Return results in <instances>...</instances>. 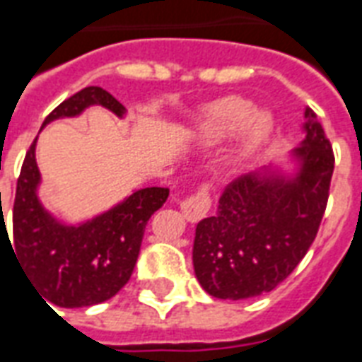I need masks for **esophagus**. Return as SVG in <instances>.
Wrapping results in <instances>:
<instances>
[{
  "label": "esophagus",
  "mask_w": 362,
  "mask_h": 362,
  "mask_svg": "<svg viewBox=\"0 0 362 362\" xmlns=\"http://www.w3.org/2000/svg\"><path fill=\"white\" fill-rule=\"evenodd\" d=\"M211 193H209V187L203 186L199 187L197 192L186 197V199L180 203V211L182 214L186 216V220L189 222H197L201 218H205L211 211Z\"/></svg>",
  "instance_id": "esophagus-1"
}]
</instances>
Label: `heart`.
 <instances>
[{
	"mask_svg": "<svg viewBox=\"0 0 362 362\" xmlns=\"http://www.w3.org/2000/svg\"><path fill=\"white\" fill-rule=\"evenodd\" d=\"M241 129L239 157L247 156L272 131V119L264 112H252V104L239 96L218 102L206 112L203 134L211 140H222Z\"/></svg>",
	"mask_w": 362,
	"mask_h": 362,
	"instance_id": "obj_1",
	"label": "heart"
}]
</instances>
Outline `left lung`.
Masks as SVG:
<instances>
[{"label": "left lung", "mask_w": 362, "mask_h": 362, "mask_svg": "<svg viewBox=\"0 0 362 362\" xmlns=\"http://www.w3.org/2000/svg\"><path fill=\"white\" fill-rule=\"evenodd\" d=\"M305 117V140L294 150L302 161L296 178L241 176L224 187L216 214L197 224L193 267L211 296L245 300L272 292L315 241L334 153L311 107Z\"/></svg>", "instance_id": "1"}]
</instances>
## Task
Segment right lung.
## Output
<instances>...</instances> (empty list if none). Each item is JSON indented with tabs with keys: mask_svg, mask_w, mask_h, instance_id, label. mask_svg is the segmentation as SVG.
Returning <instances> with one entry per match:
<instances>
[{
	"mask_svg": "<svg viewBox=\"0 0 362 362\" xmlns=\"http://www.w3.org/2000/svg\"><path fill=\"white\" fill-rule=\"evenodd\" d=\"M93 104H100L117 115L125 112L123 104L107 90L85 87L54 107L43 125L59 117L79 115ZM37 184L40 170L34 140L16 182L11 245L30 283L43 300L59 308H87L115 296L131 279L146 224L167 201L169 187L138 189L121 205L90 222L64 226L41 206L35 195ZM1 228L7 231L4 216Z\"/></svg>",
	"mask_w": 362,
	"mask_h": 362,
	"instance_id": "add662e5",
	"label": "right lung"
}]
</instances>
